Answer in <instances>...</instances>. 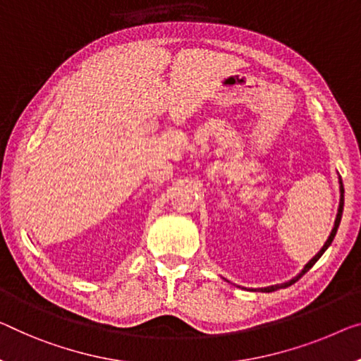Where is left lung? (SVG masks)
I'll use <instances>...</instances> for the list:
<instances>
[{
  "label": "left lung",
  "mask_w": 361,
  "mask_h": 361,
  "mask_svg": "<svg viewBox=\"0 0 361 361\" xmlns=\"http://www.w3.org/2000/svg\"><path fill=\"white\" fill-rule=\"evenodd\" d=\"M341 183V202H338V211H337V217H336V222H334V228H332V232H331V235H329V238H327V241L324 243V246H322V248L319 250V252L318 255H316L313 259H311L308 264H306L305 267H303V271H301L297 277L295 279H292V281H288V282H285V283H279V285H272V287H266V288H261L262 292H274V290H279V288H285V287H288V285H292V283H295L298 281V279L303 276V274H306L310 271L311 267H313L314 264H316V261L319 259V257L324 255V251L329 248L331 246V243H332V240H334V236H336V233H337V228H338V225H341V219H342V212H343V185H342V180L338 181Z\"/></svg>",
  "instance_id": "1"
}]
</instances>
